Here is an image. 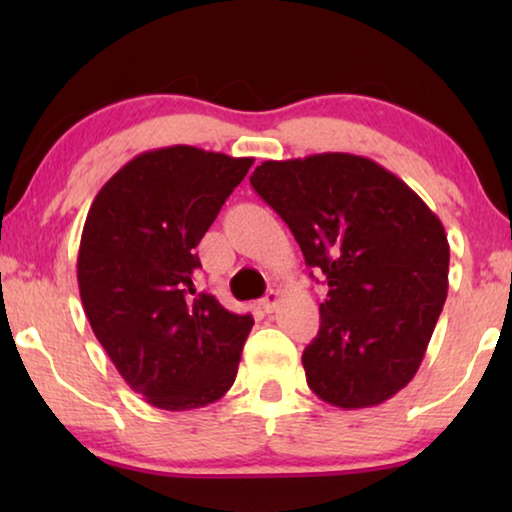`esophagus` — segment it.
Segmentation results:
<instances>
[{"instance_id":"esophagus-1","label":"esophagus","mask_w":512,"mask_h":512,"mask_svg":"<svg viewBox=\"0 0 512 512\" xmlns=\"http://www.w3.org/2000/svg\"><path fill=\"white\" fill-rule=\"evenodd\" d=\"M279 305V291H270L268 293V296H265L263 300H261V307H263V310L265 312H272V310H275V307Z\"/></svg>"}]
</instances>
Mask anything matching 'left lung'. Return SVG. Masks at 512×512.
<instances>
[{"mask_svg": "<svg viewBox=\"0 0 512 512\" xmlns=\"http://www.w3.org/2000/svg\"><path fill=\"white\" fill-rule=\"evenodd\" d=\"M251 186L326 277L303 352L310 389L345 410L389 401L415 377L443 312V223L394 172L354 153L265 160Z\"/></svg>", "mask_w": 512, "mask_h": 512, "instance_id": "1", "label": "left lung"}]
</instances>
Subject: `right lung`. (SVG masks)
<instances>
[{"label":"right lung","mask_w":512,"mask_h":512,"mask_svg":"<svg viewBox=\"0 0 512 512\" xmlns=\"http://www.w3.org/2000/svg\"><path fill=\"white\" fill-rule=\"evenodd\" d=\"M254 158L177 144L139 153L95 195L76 279L83 310L130 389L160 410H193L233 387L249 314L195 296L202 235Z\"/></svg>","instance_id":"right-lung-1"}]
</instances>
